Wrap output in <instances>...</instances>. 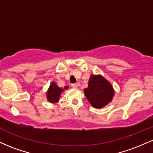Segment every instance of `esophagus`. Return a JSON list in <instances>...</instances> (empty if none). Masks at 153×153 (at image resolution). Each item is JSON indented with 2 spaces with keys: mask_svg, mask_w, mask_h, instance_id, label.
I'll use <instances>...</instances> for the list:
<instances>
[{
  "mask_svg": "<svg viewBox=\"0 0 153 153\" xmlns=\"http://www.w3.org/2000/svg\"><path fill=\"white\" fill-rule=\"evenodd\" d=\"M72 87H73V88H77V87H78V85H77L76 83L72 84Z\"/></svg>",
  "mask_w": 153,
  "mask_h": 153,
  "instance_id": "obj_1",
  "label": "esophagus"
}]
</instances>
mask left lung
Masks as SVG:
<instances>
[{
  "label": "left lung",
  "mask_w": 153,
  "mask_h": 153,
  "mask_svg": "<svg viewBox=\"0 0 153 153\" xmlns=\"http://www.w3.org/2000/svg\"><path fill=\"white\" fill-rule=\"evenodd\" d=\"M84 94L91 106L101 108L111 102L114 90L111 82L101 75H91L88 86L84 89Z\"/></svg>",
  "instance_id": "8db88e82"
}]
</instances>
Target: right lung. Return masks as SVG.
Here are the masks:
<instances>
[{
    "instance_id": "add662e5",
    "label": "right lung",
    "mask_w": 153,
    "mask_h": 153,
    "mask_svg": "<svg viewBox=\"0 0 153 153\" xmlns=\"http://www.w3.org/2000/svg\"><path fill=\"white\" fill-rule=\"evenodd\" d=\"M68 88V86H65L64 88H59L55 82L52 81L47 91L46 96L47 101L52 103H57L59 101L61 94L64 92L65 90H67Z\"/></svg>"
}]
</instances>
